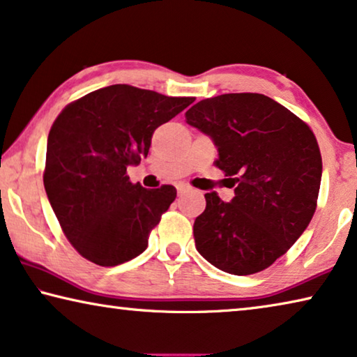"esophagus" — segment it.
Here are the masks:
<instances>
[{
	"label": "esophagus",
	"instance_id": "1",
	"mask_svg": "<svg viewBox=\"0 0 357 357\" xmlns=\"http://www.w3.org/2000/svg\"><path fill=\"white\" fill-rule=\"evenodd\" d=\"M176 189H178V194H179V195H184V194H188V192L192 190V189L189 188V185H185V184H178Z\"/></svg>",
	"mask_w": 357,
	"mask_h": 357
}]
</instances>
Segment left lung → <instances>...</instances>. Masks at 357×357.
I'll list each match as a JSON object with an SVG mask.
<instances>
[{
  "label": "left lung",
  "mask_w": 357,
  "mask_h": 357,
  "mask_svg": "<svg viewBox=\"0 0 357 357\" xmlns=\"http://www.w3.org/2000/svg\"><path fill=\"white\" fill-rule=\"evenodd\" d=\"M185 121L213 139L216 167L237 184L231 202L205 194L206 208L194 222L197 251L230 275L268 268L314 214L322 160L313 132L262 93L202 100Z\"/></svg>",
  "instance_id": "1"
}]
</instances>
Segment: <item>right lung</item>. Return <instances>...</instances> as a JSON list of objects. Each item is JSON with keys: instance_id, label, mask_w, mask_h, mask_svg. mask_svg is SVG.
I'll list each match as a JSON object with an SVG mask.
<instances>
[{"instance_id": "right-lung-1", "label": "right lung", "mask_w": 357, "mask_h": 357, "mask_svg": "<svg viewBox=\"0 0 357 357\" xmlns=\"http://www.w3.org/2000/svg\"><path fill=\"white\" fill-rule=\"evenodd\" d=\"M194 100L116 84L73 101L55 119L44 188L61 230L82 257L116 267L148 248L176 189L132 184L127 168L148 155L154 130Z\"/></svg>"}]
</instances>
